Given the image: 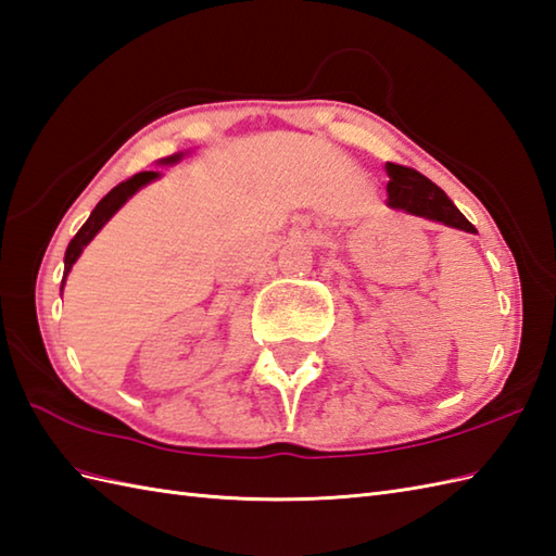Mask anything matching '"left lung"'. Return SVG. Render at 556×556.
<instances>
[{
    "instance_id": "8db88e82",
    "label": "left lung",
    "mask_w": 556,
    "mask_h": 556,
    "mask_svg": "<svg viewBox=\"0 0 556 556\" xmlns=\"http://www.w3.org/2000/svg\"><path fill=\"white\" fill-rule=\"evenodd\" d=\"M390 176L388 182V204L392 208H400L404 214L424 216L430 220H440L450 228H459L466 232H476L459 208L454 206L450 197L442 192L433 180L418 174V170L400 164H386Z\"/></svg>"
}]
</instances>
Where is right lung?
Segmentation results:
<instances>
[{
	"instance_id": "add662e5",
	"label": "right lung",
	"mask_w": 556,
	"mask_h": 556,
	"mask_svg": "<svg viewBox=\"0 0 556 556\" xmlns=\"http://www.w3.org/2000/svg\"><path fill=\"white\" fill-rule=\"evenodd\" d=\"M178 159H182V154H174V156H168V159H162V164H176ZM154 178H159L156 170H142V174H135L132 178L118 182L116 188L111 190V192L104 197V200L92 208L90 218L85 220L83 228L76 232V238H73V240L68 242V247H66V256H64V280H66V276H68L71 266L78 262V256L83 254L85 247H88V242L97 236V232H100V230L104 228L106 220H109L111 216H114V214L118 212V208H121L123 204H126L135 192H138L140 188H144L147 182H152ZM61 290H64V286H61Z\"/></svg>"
}]
</instances>
